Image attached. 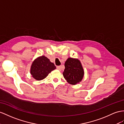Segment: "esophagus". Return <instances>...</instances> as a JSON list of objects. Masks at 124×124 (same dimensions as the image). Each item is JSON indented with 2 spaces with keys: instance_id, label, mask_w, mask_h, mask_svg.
<instances>
[{
  "instance_id": "esophagus-1",
  "label": "esophagus",
  "mask_w": 124,
  "mask_h": 124,
  "mask_svg": "<svg viewBox=\"0 0 124 124\" xmlns=\"http://www.w3.org/2000/svg\"><path fill=\"white\" fill-rule=\"evenodd\" d=\"M56 69H58V70H59L61 71V70H62V66H56Z\"/></svg>"
}]
</instances>
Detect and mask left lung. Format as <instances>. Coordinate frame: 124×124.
I'll list each match as a JSON object with an SVG mask.
<instances>
[{"instance_id":"left-lung-1","label":"left lung","mask_w":124,"mask_h":124,"mask_svg":"<svg viewBox=\"0 0 124 124\" xmlns=\"http://www.w3.org/2000/svg\"><path fill=\"white\" fill-rule=\"evenodd\" d=\"M64 66L65 69L63 75L66 81L72 85L80 83L83 79L84 74L80 60L69 58L65 61Z\"/></svg>"}]
</instances>
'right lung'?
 Segmentation results:
<instances>
[{
    "label": "right lung",
    "mask_w": 124,
    "mask_h": 124,
    "mask_svg": "<svg viewBox=\"0 0 124 124\" xmlns=\"http://www.w3.org/2000/svg\"><path fill=\"white\" fill-rule=\"evenodd\" d=\"M56 69L53 63L42 55L38 57L32 63L30 73L36 80L40 81L45 78L50 73Z\"/></svg>",
    "instance_id": "right-lung-1"
}]
</instances>
